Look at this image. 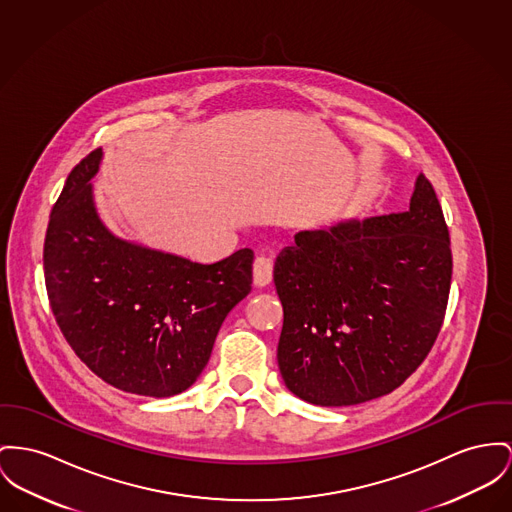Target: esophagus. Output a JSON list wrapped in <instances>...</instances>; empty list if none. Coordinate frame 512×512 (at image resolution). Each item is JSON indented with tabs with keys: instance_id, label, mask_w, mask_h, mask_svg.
<instances>
[{
	"instance_id": "1",
	"label": "esophagus",
	"mask_w": 512,
	"mask_h": 512,
	"mask_svg": "<svg viewBox=\"0 0 512 512\" xmlns=\"http://www.w3.org/2000/svg\"><path fill=\"white\" fill-rule=\"evenodd\" d=\"M273 266L272 260L268 258H256L254 266H252V281L256 287H266L272 283Z\"/></svg>"
}]
</instances>
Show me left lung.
I'll return each mask as SVG.
<instances>
[{
  "mask_svg": "<svg viewBox=\"0 0 512 512\" xmlns=\"http://www.w3.org/2000/svg\"><path fill=\"white\" fill-rule=\"evenodd\" d=\"M450 279L443 207L423 172L408 211L297 233L273 266L285 386L326 408L390 394L437 340Z\"/></svg>",
  "mask_w": 512,
  "mask_h": 512,
  "instance_id": "obj_1",
  "label": "left lung"
}]
</instances>
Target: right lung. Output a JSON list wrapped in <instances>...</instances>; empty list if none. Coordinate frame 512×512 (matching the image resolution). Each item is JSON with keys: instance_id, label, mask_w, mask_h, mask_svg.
I'll return each mask as SVG.
<instances>
[{"instance_id": "obj_1", "label": "right lung", "mask_w": 512, "mask_h": 512, "mask_svg": "<svg viewBox=\"0 0 512 512\" xmlns=\"http://www.w3.org/2000/svg\"><path fill=\"white\" fill-rule=\"evenodd\" d=\"M103 149L69 172L44 240V281L75 355L118 390L169 398L204 371L225 316L250 293L254 252L215 264L114 237L97 215L91 178Z\"/></svg>"}]
</instances>
